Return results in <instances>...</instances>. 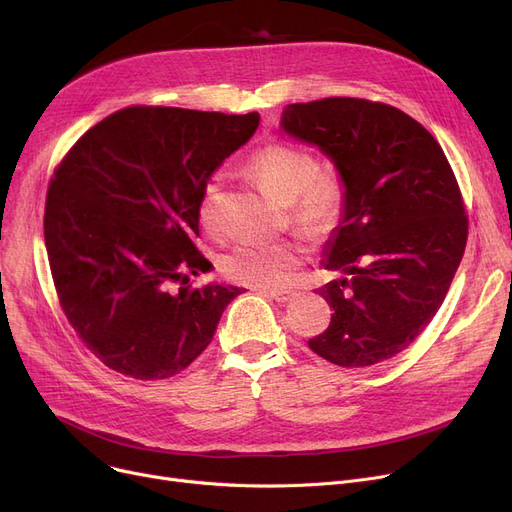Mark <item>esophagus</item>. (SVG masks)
<instances>
[{"label": "esophagus", "mask_w": 512, "mask_h": 512, "mask_svg": "<svg viewBox=\"0 0 512 512\" xmlns=\"http://www.w3.org/2000/svg\"><path fill=\"white\" fill-rule=\"evenodd\" d=\"M261 294L276 303H288L294 297V292H288V290H261Z\"/></svg>", "instance_id": "esophagus-1"}]
</instances>
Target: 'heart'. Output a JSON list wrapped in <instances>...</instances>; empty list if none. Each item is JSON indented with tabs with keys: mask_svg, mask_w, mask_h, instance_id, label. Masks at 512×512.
Instances as JSON below:
<instances>
[{
	"mask_svg": "<svg viewBox=\"0 0 512 512\" xmlns=\"http://www.w3.org/2000/svg\"><path fill=\"white\" fill-rule=\"evenodd\" d=\"M249 174L267 191L288 203L290 220L313 236L330 234L342 215L344 186L332 172H319L311 153L272 143L257 149L247 161ZM199 222L209 234L224 230L220 180L211 178L199 195ZM303 261V247L294 240L240 242L222 259L224 274L251 288H284Z\"/></svg>",
	"mask_w": 512,
	"mask_h": 512,
	"instance_id": "1",
	"label": "heart"
}]
</instances>
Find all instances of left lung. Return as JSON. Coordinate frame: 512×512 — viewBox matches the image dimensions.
I'll return each mask as SVG.
<instances>
[{"instance_id":"left-lung-1","label":"left lung","mask_w":512,"mask_h":512,"mask_svg":"<svg viewBox=\"0 0 512 512\" xmlns=\"http://www.w3.org/2000/svg\"><path fill=\"white\" fill-rule=\"evenodd\" d=\"M280 128L317 147L338 172L344 207L324 245L317 288L332 307L309 348L340 367L398 355L444 303L467 245V218L448 159L392 105L330 97L286 105Z\"/></svg>"}]
</instances>
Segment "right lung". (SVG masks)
Wrapping results in <instances>:
<instances>
[{
  "label": "right lung",
  "instance_id": "add662e5",
  "mask_svg": "<svg viewBox=\"0 0 512 512\" xmlns=\"http://www.w3.org/2000/svg\"><path fill=\"white\" fill-rule=\"evenodd\" d=\"M259 114L126 107L76 141L45 203L60 305L89 351L134 380L191 365L242 288L172 282L211 270L195 247L199 195L245 145Z\"/></svg>",
  "mask_w": 512,
  "mask_h": 512
}]
</instances>
